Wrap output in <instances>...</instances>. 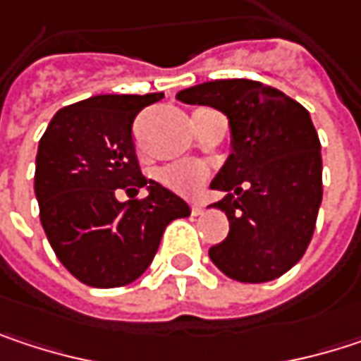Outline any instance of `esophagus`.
Segmentation results:
<instances>
[{"label": "esophagus", "instance_id": "1", "mask_svg": "<svg viewBox=\"0 0 361 361\" xmlns=\"http://www.w3.org/2000/svg\"><path fill=\"white\" fill-rule=\"evenodd\" d=\"M204 211V204L202 202H192V215H200Z\"/></svg>", "mask_w": 361, "mask_h": 361}]
</instances>
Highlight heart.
I'll return each instance as SVG.
<instances>
[{
  "label": "heart",
  "mask_w": 361,
  "mask_h": 361,
  "mask_svg": "<svg viewBox=\"0 0 361 361\" xmlns=\"http://www.w3.org/2000/svg\"><path fill=\"white\" fill-rule=\"evenodd\" d=\"M209 178V167L196 161H181L163 167L157 173V180L165 188L180 192V194H194Z\"/></svg>",
  "instance_id": "heart-1"
}]
</instances>
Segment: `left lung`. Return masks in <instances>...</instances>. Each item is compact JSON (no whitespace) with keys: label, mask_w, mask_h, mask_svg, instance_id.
I'll use <instances>...</instances> for the list:
<instances>
[{"label":"left lung","mask_w":361,"mask_h":361,"mask_svg":"<svg viewBox=\"0 0 361 361\" xmlns=\"http://www.w3.org/2000/svg\"><path fill=\"white\" fill-rule=\"evenodd\" d=\"M185 104L221 110L230 118L232 154L211 188L228 192L230 232L209 249L232 280L269 282L307 251L322 202V152L310 112L276 87L221 79L178 94Z\"/></svg>","instance_id":"8db88e82"}]
</instances>
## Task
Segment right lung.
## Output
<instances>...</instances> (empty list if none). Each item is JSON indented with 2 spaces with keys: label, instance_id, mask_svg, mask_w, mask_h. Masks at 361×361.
Masks as SVG:
<instances>
[{
  "label": "right lung",
  "instance_id": "obj_1",
  "mask_svg": "<svg viewBox=\"0 0 361 361\" xmlns=\"http://www.w3.org/2000/svg\"><path fill=\"white\" fill-rule=\"evenodd\" d=\"M163 94H106L60 109L39 140V219L60 263L83 284L116 288L137 280L165 228L190 215L178 194L148 181L137 163L133 121ZM140 187L149 196L135 199ZM130 200L121 203L116 192Z\"/></svg>",
  "mask_w": 361,
  "mask_h": 361
}]
</instances>
